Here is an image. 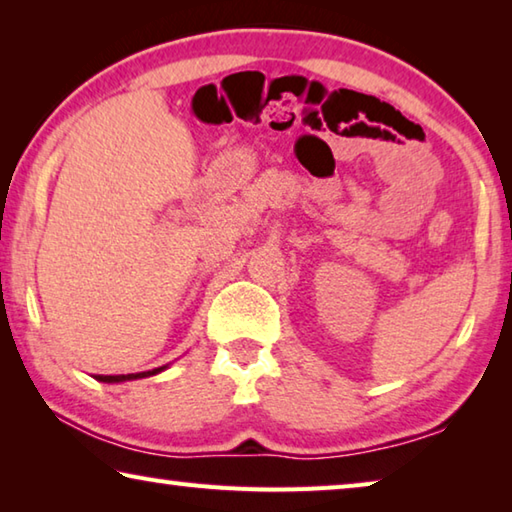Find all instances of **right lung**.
Returning a JSON list of instances; mask_svg holds the SVG:
<instances>
[{
  "label": "right lung",
  "instance_id": "add662e5",
  "mask_svg": "<svg viewBox=\"0 0 512 512\" xmlns=\"http://www.w3.org/2000/svg\"><path fill=\"white\" fill-rule=\"evenodd\" d=\"M167 366H160V368H153V370H146V372H133V375H94L97 381H103V384H121V381H133V379H144V377H151V375H158V372L167 370Z\"/></svg>",
  "mask_w": 512,
  "mask_h": 512
}]
</instances>
